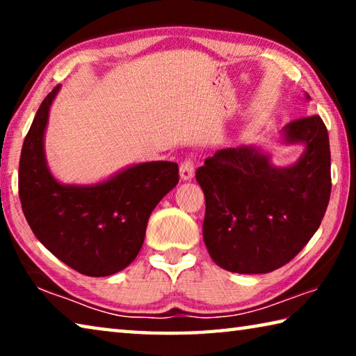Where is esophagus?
Wrapping results in <instances>:
<instances>
[{"instance_id": "obj_1", "label": "esophagus", "mask_w": 356, "mask_h": 356, "mask_svg": "<svg viewBox=\"0 0 356 356\" xmlns=\"http://www.w3.org/2000/svg\"><path fill=\"white\" fill-rule=\"evenodd\" d=\"M180 179L182 180H191L195 176V165L191 160H185L180 163Z\"/></svg>"}]
</instances>
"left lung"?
I'll use <instances>...</instances> for the list:
<instances>
[{"instance_id": "8db88e82", "label": "left lung", "mask_w": 356, "mask_h": 356, "mask_svg": "<svg viewBox=\"0 0 356 356\" xmlns=\"http://www.w3.org/2000/svg\"><path fill=\"white\" fill-rule=\"evenodd\" d=\"M281 141L303 146L295 163L278 166L267 150L243 144L216 150L196 171L206 196L204 243L227 272H273L321 226L331 193L327 127L321 116L293 120L282 127Z\"/></svg>"}]
</instances>
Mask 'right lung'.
<instances>
[{
    "label": "right lung",
    "mask_w": 356,
    "mask_h": 356,
    "mask_svg": "<svg viewBox=\"0 0 356 356\" xmlns=\"http://www.w3.org/2000/svg\"><path fill=\"white\" fill-rule=\"evenodd\" d=\"M56 86L42 102L22 147L19 195L34 236L59 261L88 276H110L135 261L149 216L179 182L172 161L125 166L95 184H63L45 155Z\"/></svg>",
    "instance_id": "obj_1"
}]
</instances>
